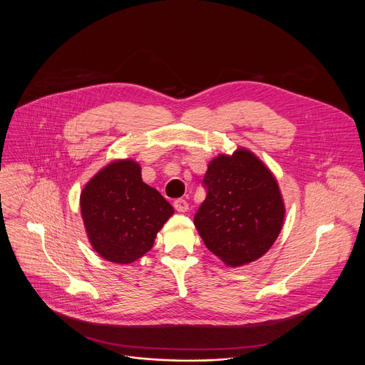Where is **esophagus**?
Masks as SVG:
<instances>
[{
    "mask_svg": "<svg viewBox=\"0 0 365 365\" xmlns=\"http://www.w3.org/2000/svg\"><path fill=\"white\" fill-rule=\"evenodd\" d=\"M173 206H175V210H176L178 212H186V211L189 210V203H187L185 199H182V197L176 199V200L173 202Z\"/></svg>",
    "mask_w": 365,
    "mask_h": 365,
    "instance_id": "esophagus-1",
    "label": "esophagus"
}]
</instances>
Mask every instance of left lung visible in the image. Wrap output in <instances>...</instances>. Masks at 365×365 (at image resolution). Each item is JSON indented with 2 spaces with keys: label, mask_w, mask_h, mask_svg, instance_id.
<instances>
[{
  "label": "left lung",
  "mask_w": 365,
  "mask_h": 365,
  "mask_svg": "<svg viewBox=\"0 0 365 365\" xmlns=\"http://www.w3.org/2000/svg\"><path fill=\"white\" fill-rule=\"evenodd\" d=\"M206 197L193 222L207 250L231 267L269 251L279 237L284 205L272 172L248 150L214 159L202 182Z\"/></svg>",
  "instance_id": "left-lung-1"
}]
</instances>
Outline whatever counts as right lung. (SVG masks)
I'll list each match as a JSON object with an SVG mask.
<instances>
[{
  "label": "right lung",
  "instance_id": "add662e5",
  "mask_svg": "<svg viewBox=\"0 0 365 365\" xmlns=\"http://www.w3.org/2000/svg\"><path fill=\"white\" fill-rule=\"evenodd\" d=\"M81 212L93 250L108 262L130 264L151 250L155 234L175 211L143 182L135 162L118 160L83 187Z\"/></svg>",
  "mask_w": 365,
  "mask_h": 365
}]
</instances>
